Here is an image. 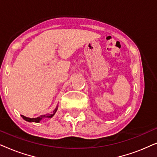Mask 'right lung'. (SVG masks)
I'll list each match as a JSON object with an SVG mask.
<instances>
[{
  "instance_id": "1",
  "label": "right lung",
  "mask_w": 157,
  "mask_h": 157,
  "mask_svg": "<svg viewBox=\"0 0 157 157\" xmlns=\"http://www.w3.org/2000/svg\"><path fill=\"white\" fill-rule=\"evenodd\" d=\"M57 109H58V105H57L56 108L54 109V111H52V112H51V113H47V114H45V115H41V116H40V117H38L37 118H29V117H25V116H23V115H21V117H22L23 119L26 121L39 123V122L41 121L43 119H45V118H48V119H50V118H52L53 116H54L56 112Z\"/></svg>"
}]
</instances>
